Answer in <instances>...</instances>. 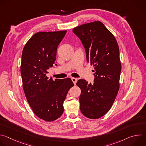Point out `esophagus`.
<instances>
[{"mask_svg": "<svg viewBox=\"0 0 146 146\" xmlns=\"http://www.w3.org/2000/svg\"><path fill=\"white\" fill-rule=\"evenodd\" d=\"M71 78H72V81H73V83H74V84L76 85V82H77V78H74V77H72Z\"/></svg>", "mask_w": 146, "mask_h": 146, "instance_id": "obj_1", "label": "esophagus"}]
</instances>
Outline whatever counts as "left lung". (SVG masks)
<instances>
[{"mask_svg":"<svg viewBox=\"0 0 146 146\" xmlns=\"http://www.w3.org/2000/svg\"><path fill=\"white\" fill-rule=\"evenodd\" d=\"M73 33L85 47L88 62L95 72L94 84L80 79V110L85 117L98 119L111 109L119 88L121 64L117 41L103 23L94 21L76 27Z\"/></svg>","mask_w":146,"mask_h":146,"instance_id":"8db88e82","label":"left lung"}]
</instances>
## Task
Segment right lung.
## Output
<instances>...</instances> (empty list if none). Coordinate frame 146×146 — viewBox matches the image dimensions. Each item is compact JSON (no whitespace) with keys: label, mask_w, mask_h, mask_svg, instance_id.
<instances>
[{"label":"right lung","mask_w":146,"mask_h":146,"mask_svg":"<svg viewBox=\"0 0 146 146\" xmlns=\"http://www.w3.org/2000/svg\"><path fill=\"white\" fill-rule=\"evenodd\" d=\"M66 33L37 32L27 41L22 53L21 74L26 98L34 113L46 121H54L63 114L64 102L74 86L70 78L53 80L46 76Z\"/></svg>","instance_id":"add662e5"}]
</instances>
